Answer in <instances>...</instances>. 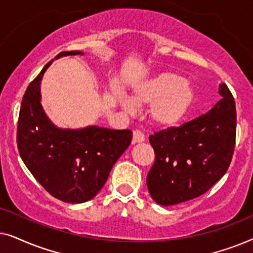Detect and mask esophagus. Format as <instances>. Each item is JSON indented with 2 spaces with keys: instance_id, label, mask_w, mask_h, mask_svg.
I'll return each mask as SVG.
<instances>
[{
  "instance_id": "34e87169",
  "label": "esophagus",
  "mask_w": 253,
  "mask_h": 253,
  "mask_svg": "<svg viewBox=\"0 0 253 253\" xmlns=\"http://www.w3.org/2000/svg\"><path fill=\"white\" fill-rule=\"evenodd\" d=\"M145 140V136L143 132H140L139 130H134L132 133V143L137 144V143H143Z\"/></svg>"
}]
</instances>
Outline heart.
<instances>
[{
	"label": "heart",
	"mask_w": 253,
	"mask_h": 253,
	"mask_svg": "<svg viewBox=\"0 0 253 253\" xmlns=\"http://www.w3.org/2000/svg\"><path fill=\"white\" fill-rule=\"evenodd\" d=\"M116 102L124 112H133L136 106H148V119L159 127L177 126L184 119L195 100V89L188 78L177 72L166 71L138 83L130 99L115 93Z\"/></svg>",
	"instance_id": "obj_1"
}]
</instances>
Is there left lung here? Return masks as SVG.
Wrapping results in <instances>:
<instances>
[{"label": "left lung", "instance_id": "left-lung-1", "mask_svg": "<svg viewBox=\"0 0 253 253\" xmlns=\"http://www.w3.org/2000/svg\"><path fill=\"white\" fill-rule=\"evenodd\" d=\"M219 94L207 113L150 136L155 161L146 184L159 205L197 198L226 174L236 138V107L226 84L219 85Z\"/></svg>", "mask_w": 253, "mask_h": 253}]
</instances>
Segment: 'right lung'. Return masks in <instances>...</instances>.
<instances>
[{"label":"right lung","mask_w":253,"mask_h":253,"mask_svg":"<svg viewBox=\"0 0 253 253\" xmlns=\"http://www.w3.org/2000/svg\"><path fill=\"white\" fill-rule=\"evenodd\" d=\"M69 55L84 53L63 51L55 60ZM53 61L44 65L23 96L17 145L27 169L51 196L82 204L102 189L113 166L131 144L132 132L96 126L79 129L55 126L41 105L40 88Z\"/></svg>","instance_id":"1"}]
</instances>
